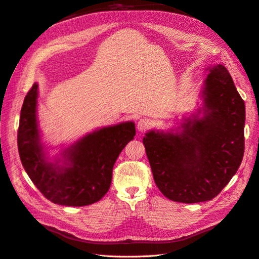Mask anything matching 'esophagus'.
I'll return each mask as SVG.
<instances>
[{
    "instance_id": "esophagus-1",
    "label": "esophagus",
    "mask_w": 259,
    "mask_h": 259,
    "mask_svg": "<svg viewBox=\"0 0 259 259\" xmlns=\"http://www.w3.org/2000/svg\"><path fill=\"white\" fill-rule=\"evenodd\" d=\"M151 127V122L147 119H142L137 122V130L140 133H145Z\"/></svg>"
}]
</instances>
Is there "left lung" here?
I'll list each match as a JSON object with an SVG mask.
<instances>
[{"mask_svg":"<svg viewBox=\"0 0 259 259\" xmlns=\"http://www.w3.org/2000/svg\"><path fill=\"white\" fill-rule=\"evenodd\" d=\"M203 97L205 115L187 120L182 134L152 131L143 140L155 185L175 202L214 199L244 154L245 105L224 66L209 70Z\"/></svg>","mask_w":259,"mask_h":259,"instance_id":"8db88e82","label":"left lung"}]
</instances>
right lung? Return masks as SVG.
<instances>
[{
	"label": "right lung",
	"instance_id": "right-lung-1",
	"mask_svg": "<svg viewBox=\"0 0 259 259\" xmlns=\"http://www.w3.org/2000/svg\"><path fill=\"white\" fill-rule=\"evenodd\" d=\"M36 98L34 83L23 100L17 134L23 168L44 197L55 204L84 206L98 202L110 188L117 156L136 135L135 124H117L83 137L64 152L69 166L59 167L46 161L38 140Z\"/></svg>",
	"mask_w": 259,
	"mask_h": 259
}]
</instances>
